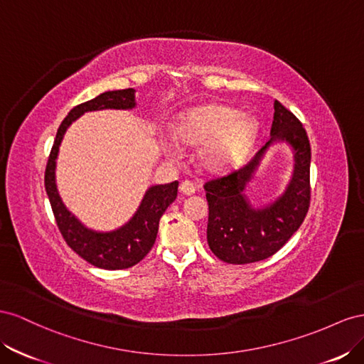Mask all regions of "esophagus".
Listing matches in <instances>:
<instances>
[{"mask_svg":"<svg viewBox=\"0 0 364 364\" xmlns=\"http://www.w3.org/2000/svg\"><path fill=\"white\" fill-rule=\"evenodd\" d=\"M195 191H196V188H195V184L193 183H191V181H183L181 184H180V192L183 193V195H192V193H195Z\"/></svg>","mask_w":364,"mask_h":364,"instance_id":"obj_1","label":"esophagus"}]
</instances>
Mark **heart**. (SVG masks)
Listing matches in <instances>:
<instances>
[{"label": "heart", "instance_id": "1", "mask_svg": "<svg viewBox=\"0 0 364 364\" xmlns=\"http://www.w3.org/2000/svg\"><path fill=\"white\" fill-rule=\"evenodd\" d=\"M259 123L252 114H241L227 105H205L181 114L173 127V139L189 148L201 149V161L215 171L225 169L253 146ZM169 155H178V144L163 140Z\"/></svg>", "mask_w": 364, "mask_h": 364}]
</instances>
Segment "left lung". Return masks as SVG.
Segmentation results:
<instances>
[{
  "mask_svg": "<svg viewBox=\"0 0 364 364\" xmlns=\"http://www.w3.org/2000/svg\"><path fill=\"white\" fill-rule=\"evenodd\" d=\"M269 136L265 146L242 169L204 184L209 203L207 242L213 255L227 264H252L273 256L299 230L308 213L309 140L302 123L277 100ZM277 142H287L294 151L292 180L274 202L253 206L245 195L246 184L254 178L266 151Z\"/></svg>",
  "mask_w": 364,
  "mask_h": 364,
  "instance_id": "obj_1",
  "label": "left lung"
}]
</instances>
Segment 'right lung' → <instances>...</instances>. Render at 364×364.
Segmentation results:
<instances>
[{
	"label": "right lung",
	"mask_w": 364,
	"mask_h": 364,
	"mask_svg": "<svg viewBox=\"0 0 364 364\" xmlns=\"http://www.w3.org/2000/svg\"><path fill=\"white\" fill-rule=\"evenodd\" d=\"M136 105V90L127 88L105 91L97 97L73 108L62 120L56 132L46 169V191L65 242L82 259L103 269L129 268L139 264L149 253L159 233L160 218L176 198L178 181L151 186L144 193L139 209L127 224L111 232H99L82 224L62 201L56 186V160L68 127L82 114L100 109H132Z\"/></svg>",
	"instance_id": "1"
}]
</instances>
